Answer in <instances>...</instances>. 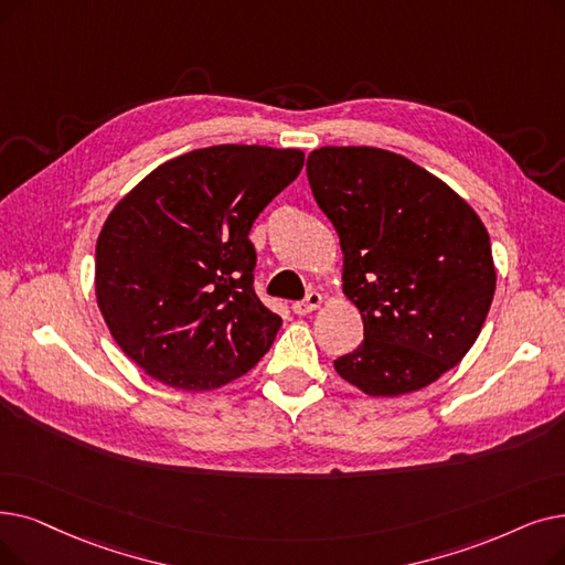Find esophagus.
Returning <instances> with one entry per match:
<instances>
[{
    "label": "esophagus",
    "instance_id": "1",
    "mask_svg": "<svg viewBox=\"0 0 565 565\" xmlns=\"http://www.w3.org/2000/svg\"><path fill=\"white\" fill-rule=\"evenodd\" d=\"M321 302H323V296H321V292L311 290V292H307V298H305V300H300V302L292 305V311H296L298 316H307V313H311V311H316L318 307H321Z\"/></svg>",
    "mask_w": 565,
    "mask_h": 565
}]
</instances>
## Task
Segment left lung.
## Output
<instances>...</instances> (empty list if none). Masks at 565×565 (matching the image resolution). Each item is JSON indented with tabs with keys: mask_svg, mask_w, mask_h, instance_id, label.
Wrapping results in <instances>:
<instances>
[{
	"mask_svg": "<svg viewBox=\"0 0 565 565\" xmlns=\"http://www.w3.org/2000/svg\"><path fill=\"white\" fill-rule=\"evenodd\" d=\"M313 199L343 254V296L364 341L334 360L370 397H399L450 372L476 343L497 290L489 233L444 180L379 147H321Z\"/></svg>",
	"mask_w": 565,
	"mask_h": 565,
	"instance_id": "obj_1",
	"label": "left lung"
}]
</instances>
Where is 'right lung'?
<instances>
[{
    "label": "right lung",
    "instance_id": "1",
    "mask_svg": "<svg viewBox=\"0 0 565 565\" xmlns=\"http://www.w3.org/2000/svg\"><path fill=\"white\" fill-rule=\"evenodd\" d=\"M302 166V150L203 147L154 168L113 207L96 239V302L145 374L203 392L269 351L281 318L254 292L249 231Z\"/></svg>",
    "mask_w": 565,
    "mask_h": 565
}]
</instances>
